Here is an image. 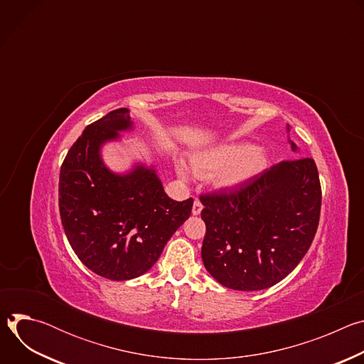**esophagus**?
<instances>
[{
  "label": "esophagus",
  "instance_id": "1",
  "mask_svg": "<svg viewBox=\"0 0 364 364\" xmlns=\"http://www.w3.org/2000/svg\"><path fill=\"white\" fill-rule=\"evenodd\" d=\"M201 209H203V205H201V203L198 201V200H194V204H193V215L194 216H198L200 213H201Z\"/></svg>",
  "mask_w": 364,
  "mask_h": 364
}]
</instances>
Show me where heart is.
Here are the masks:
<instances>
[{
	"label": "heart",
	"instance_id": "b5f03b06",
	"mask_svg": "<svg viewBox=\"0 0 364 364\" xmlns=\"http://www.w3.org/2000/svg\"><path fill=\"white\" fill-rule=\"evenodd\" d=\"M268 164V152L246 141H233L197 151L191 157L196 173H215L213 183L222 190H235L250 181ZM193 168L183 160H176L177 174L188 180Z\"/></svg>",
	"mask_w": 364,
	"mask_h": 364
}]
</instances>
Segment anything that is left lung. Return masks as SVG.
Instances as JSON below:
<instances>
[{
	"label": "left lung",
	"mask_w": 364,
	"mask_h": 364,
	"mask_svg": "<svg viewBox=\"0 0 364 364\" xmlns=\"http://www.w3.org/2000/svg\"><path fill=\"white\" fill-rule=\"evenodd\" d=\"M200 201L207 272L226 288L259 291L282 281L308 252L318 228L321 186L314 160L295 159Z\"/></svg>",
	"instance_id": "obj_1"
}]
</instances>
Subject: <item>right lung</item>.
I'll return each mask as SVG.
<instances>
[{"instance_id":"add662e5","label":"right lung","mask_w":364,"mask_h":364,"mask_svg":"<svg viewBox=\"0 0 364 364\" xmlns=\"http://www.w3.org/2000/svg\"><path fill=\"white\" fill-rule=\"evenodd\" d=\"M134 129L121 108L87 125L69 149L59 178V209L68 240L92 272L128 281L148 272L190 218L193 198L167 196L154 166L109 170L100 149Z\"/></svg>"}]
</instances>
